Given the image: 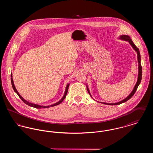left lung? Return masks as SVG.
<instances>
[{"label": "left lung", "instance_id": "left-lung-1", "mask_svg": "<svg viewBox=\"0 0 153 153\" xmlns=\"http://www.w3.org/2000/svg\"><path fill=\"white\" fill-rule=\"evenodd\" d=\"M120 39L124 40V41H128V42L130 43V44L132 46V47L133 48V49L135 51L137 52V55H138V80H137V82L135 85V87L134 88L132 91L131 92V94L130 95H128L125 99H124L123 100L120 101V102H116V103H106V102H102V104H107V105H119V104H120L121 103H123L124 102H127V100H128L130 99H131V97H132V96L134 95V94L135 93L136 91L137 90V88L138 87L139 85V84L141 82V80H142V66L140 64V52L139 51V49L135 45V44H134V42H132V41L131 40L130 37L128 36H127V35H123V36H120ZM87 88L88 92L89 93V94L90 95V96H91V95L90 94V92H89V89L88 87L87 86Z\"/></svg>", "mask_w": 153, "mask_h": 153}]
</instances>
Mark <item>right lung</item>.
<instances>
[{
	"mask_svg": "<svg viewBox=\"0 0 153 153\" xmlns=\"http://www.w3.org/2000/svg\"><path fill=\"white\" fill-rule=\"evenodd\" d=\"M12 76H12V74H11V84H12V87L13 88V89L14 90L15 92L18 95L19 97L21 98V99L22 101L24 102L25 104H26L27 105H29V106H31V107H34V108H49V107H53V106H56V105H57L58 104H59L61 102H62V101L64 100V99L65 98L66 96L67 93H68L69 85V84H68L67 85V86H66V87L65 92L64 95V96L62 97V98L59 102H56V103H55V104H54L51 105H48V106H42V105H38V104H36L31 103V102H29L26 101V100H25V99L22 97V96L19 95V94L18 93V92L17 91V90L16 89V88L15 87L14 84V81H13V80Z\"/></svg>",
	"mask_w": 153,
	"mask_h": 153,
	"instance_id": "obj_1",
	"label": "right lung"
}]
</instances>
